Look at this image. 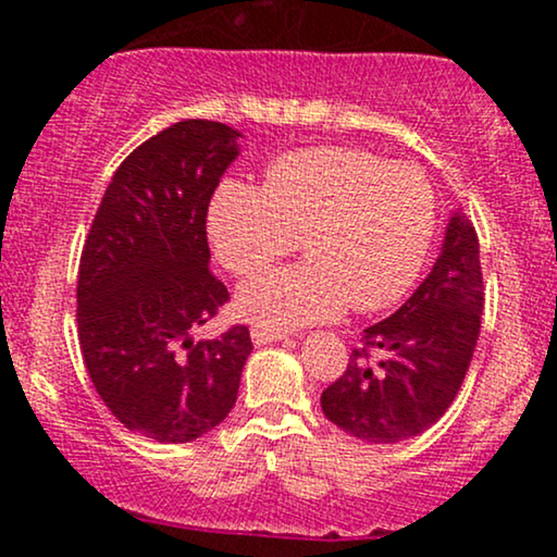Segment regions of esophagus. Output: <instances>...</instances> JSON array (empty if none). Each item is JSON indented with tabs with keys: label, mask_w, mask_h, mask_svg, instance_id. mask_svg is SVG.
Masks as SVG:
<instances>
[{
	"label": "esophagus",
	"mask_w": 557,
	"mask_h": 557,
	"mask_svg": "<svg viewBox=\"0 0 557 557\" xmlns=\"http://www.w3.org/2000/svg\"><path fill=\"white\" fill-rule=\"evenodd\" d=\"M287 337V332H283V330H270V327H253L251 330V341L257 343V345H267V343H280V341H285Z\"/></svg>",
	"instance_id": "obj_1"
}]
</instances>
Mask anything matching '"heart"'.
<instances>
[{"mask_svg": "<svg viewBox=\"0 0 557 557\" xmlns=\"http://www.w3.org/2000/svg\"><path fill=\"white\" fill-rule=\"evenodd\" d=\"M437 203L426 175L350 146H311L272 159L261 188L227 181L209 207V235L238 277L264 272L293 243L306 261L240 287L259 327L327 322L345 309L380 311L417 283L430 257Z\"/></svg>", "mask_w": 557, "mask_h": 557, "instance_id": "obj_1", "label": "heart"}]
</instances>
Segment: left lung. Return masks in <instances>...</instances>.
Segmentation results:
<instances>
[{
  "mask_svg": "<svg viewBox=\"0 0 557 557\" xmlns=\"http://www.w3.org/2000/svg\"><path fill=\"white\" fill-rule=\"evenodd\" d=\"M476 230L453 212L432 272L395 314L363 330L348 367L322 393L332 424L363 443L417 437L456 400L482 327Z\"/></svg>",
  "mask_w": 557,
  "mask_h": 557,
  "instance_id": "1",
  "label": "left lung"
}]
</instances>
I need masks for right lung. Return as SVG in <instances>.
Wrapping results in <instances>:
<instances>
[{
    "label": "right lung",
    "instance_id": "obj_1",
    "mask_svg": "<svg viewBox=\"0 0 557 557\" xmlns=\"http://www.w3.org/2000/svg\"><path fill=\"white\" fill-rule=\"evenodd\" d=\"M238 138L183 120L144 140L112 175L81 253L88 376L120 424L157 443H190L225 421L253 350L243 324L194 337L230 300L209 272L207 212Z\"/></svg>",
    "mask_w": 557,
    "mask_h": 557
}]
</instances>
